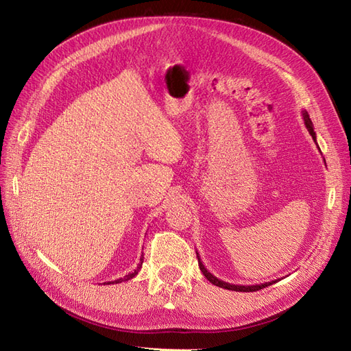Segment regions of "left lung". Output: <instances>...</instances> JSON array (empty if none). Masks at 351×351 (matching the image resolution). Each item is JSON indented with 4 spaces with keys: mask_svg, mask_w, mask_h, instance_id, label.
Masks as SVG:
<instances>
[{
    "mask_svg": "<svg viewBox=\"0 0 351 351\" xmlns=\"http://www.w3.org/2000/svg\"><path fill=\"white\" fill-rule=\"evenodd\" d=\"M302 115H303V120H304V125H306V129H307V132H309V134L312 136V139L315 141V143H316V133H315V130H313V123H312V120H311V117H309V114H307V111H302ZM317 145V143H316ZM196 256H197V262H199V268H200V271H202V274L205 275L206 277V280L209 281V282H212L214 285H217V287H221V289H226V290H231V291H243V293H249V291H258V290H262V289H265V287H269L271 284H275L277 281H269V282H262V284H254V285H237V284H230V282H226V281H222V280H219V278H217L215 275H212L206 268H205V265L202 263V261H200V256H199V253L196 252Z\"/></svg>",
    "mask_w": 351,
    "mask_h": 351,
    "instance_id": "1",
    "label": "left lung"
}]
</instances>
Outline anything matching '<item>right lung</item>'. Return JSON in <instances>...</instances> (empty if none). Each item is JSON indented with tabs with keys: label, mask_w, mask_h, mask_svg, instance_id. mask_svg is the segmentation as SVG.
<instances>
[{
	"label": "right lung",
	"mask_w": 351,
	"mask_h": 351,
	"mask_svg": "<svg viewBox=\"0 0 351 351\" xmlns=\"http://www.w3.org/2000/svg\"><path fill=\"white\" fill-rule=\"evenodd\" d=\"M142 263H143V254H142V258H141V262H139V265H137L136 267V269L133 271V272H129L127 275H124L123 278H119V280H114V281H108V282H104V284H119V282H123V281H129V280H132L133 277H136L137 275V272L141 271V268H142Z\"/></svg>",
	"instance_id": "add662e5"
}]
</instances>
